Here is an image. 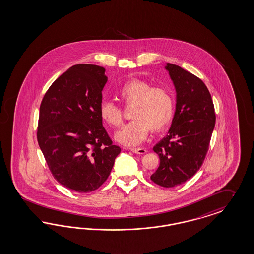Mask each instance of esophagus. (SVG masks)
<instances>
[{
  "instance_id": "34e87169",
  "label": "esophagus",
  "mask_w": 254,
  "mask_h": 254,
  "mask_svg": "<svg viewBox=\"0 0 254 254\" xmlns=\"http://www.w3.org/2000/svg\"><path fill=\"white\" fill-rule=\"evenodd\" d=\"M131 151L133 153L139 154V155H143V154H145L147 152L146 149L144 148H132Z\"/></svg>"
}]
</instances>
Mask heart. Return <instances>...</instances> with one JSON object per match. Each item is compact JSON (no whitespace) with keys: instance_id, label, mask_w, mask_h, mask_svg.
<instances>
[{"instance_id":"heart-1","label":"heart","mask_w":254,"mask_h":254,"mask_svg":"<svg viewBox=\"0 0 254 254\" xmlns=\"http://www.w3.org/2000/svg\"><path fill=\"white\" fill-rule=\"evenodd\" d=\"M123 105L131 106L130 122L116 132L115 140L127 146L140 144L150 129L153 133L165 130L175 113V99L166 88L153 87L144 79L128 80L116 93ZM99 116L111 127H118L123 121L122 110L105 101L99 107Z\"/></svg>"}]
</instances>
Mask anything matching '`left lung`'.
Returning <instances> with one entry per match:
<instances>
[{
	"label": "left lung",
	"mask_w": 254,
	"mask_h": 254,
	"mask_svg": "<svg viewBox=\"0 0 254 254\" xmlns=\"http://www.w3.org/2000/svg\"><path fill=\"white\" fill-rule=\"evenodd\" d=\"M176 89V110L169 134L154 146L160 159L151 180L164 188L183 184L199 169L209 149L216 114L209 91L190 72L167 64Z\"/></svg>",
	"instance_id": "obj_1"
}]
</instances>
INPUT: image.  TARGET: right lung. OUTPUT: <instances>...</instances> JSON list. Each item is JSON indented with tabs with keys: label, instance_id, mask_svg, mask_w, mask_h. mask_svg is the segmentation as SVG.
Returning a JSON list of instances; mask_svg holds the SVG:
<instances>
[{
	"label": "right lung",
	"instance_id": "add662e5",
	"mask_svg": "<svg viewBox=\"0 0 254 254\" xmlns=\"http://www.w3.org/2000/svg\"><path fill=\"white\" fill-rule=\"evenodd\" d=\"M105 68L73 65L56 79L41 101L36 137L53 177L73 191H94L111 174L121 148L99 116Z\"/></svg>",
	"mask_w": 254,
	"mask_h": 254
}]
</instances>
